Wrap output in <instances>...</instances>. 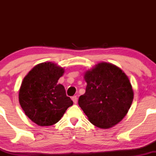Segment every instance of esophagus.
Segmentation results:
<instances>
[{
	"label": "esophagus",
	"mask_w": 156,
	"mask_h": 156,
	"mask_svg": "<svg viewBox=\"0 0 156 156\" xmlns=\"http://www.w3.org/2000/svg\"><path fill=\"white\" fill-rule=\"evenodd\" d=\"M72 101H73V103H74L75 104H76L77 102H78V98H77V96H73L72 98Z\"/></svg>",
	"instance_id": "obj_1"
}]
</instances>
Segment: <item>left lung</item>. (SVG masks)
I'll use <instances>...</instances> for the list:
<instances>
[{
	"label": "left lung",
	"instance_id": "left-lung-1",
	"mask_svg": "<svg viewBox=\"0 0 156 156\" xmlns=\"http://www.w3.org/2000/svg\"><path fill=\"white\" fill-rule=\"evenodd\" d=\"M86 92L78 105L96 127L108 129L128 114L133 100V90L128 76L117 66L100 62L84 73Z\"/></svg>",
	"mask_w": 156,
	"mask_h": 156
}]
</instances>
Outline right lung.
<instances>
[{
  "label": "right lung",
  "instance_id": "right-lung-1",
  "mask_svg": "<svg viewBox=\"0 0 156 156\" xmlns=\"http://www.w3.org/2000/svg\"><path fill=\"white\" fill-rule=\"evenodd\" d=\"M64 69L52 62L34 67L23 78L19 102L26 115L39 126L54 125L63 117L73 102L58 80Z\"/></svg>",
  "mask_w": 156,
  "mask_h": 156
}]
</instances>
